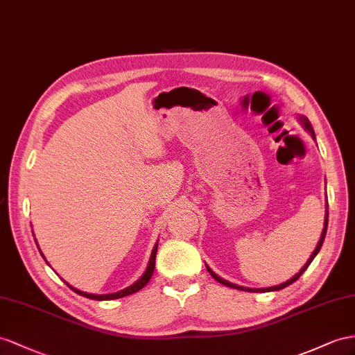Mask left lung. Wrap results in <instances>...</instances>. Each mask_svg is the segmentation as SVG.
I'll return each instance as SVG.
<instances>
[{
	"mask_svg": "<svg viewBox=\"0 0 355 355\" xmlns=\"http://www.w3.org/2000/svg\"><path fill=\"white\" fill-rule=\"evenodd\" d=\"M300 123L303 124V127L304 129L307 130V132H311V135H312V138L315 139V132H313V129H312V125H311V123H309V120L306 116H303V115H300ZM327 226H329V205H325V219H324V230H322V234H321V239H320V241H318V244H316V248H315V250L312 252V255H311V258L307 259V262L306 264L303 266V268L300 270L297 275L294 276V277H291L289 280H286V282H284V284H280V285H276V286H270V288H244V286H239V285H235V284H231V282H228V280H225V279H222V277H219L216 275V272L208 267V266H205L207 267V270L210 271V275L219 282V284H222V285H225V286H230V288H234V289H240V291H249V293H271V291H279V289H284V288H286V286H289L291 284H294V282L303 275V272L306 271V268L311 266V262L313 261V258L318 255V252L321 250V246H322V243H324V239H325V234H327Z\"/></svg>",
	"mask_w": 355,
	"mask_h": 355,
	"instance_id": "1",
	"label": "left lung"
}]
</instances>
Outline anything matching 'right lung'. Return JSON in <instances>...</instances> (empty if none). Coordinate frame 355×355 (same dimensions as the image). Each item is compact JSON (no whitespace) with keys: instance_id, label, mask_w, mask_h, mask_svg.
Returning a JSON list of instances; mask_svg holds the SVG:
<instances>
[{"instance_id":"1","label":"right lung","mask_w":355,"mask_h":355,"mask_svg":"<svg viewBox=\"0 0 355 355\" xmlns=\"http://www.w3.org/2000/svg\"><path fill=\"white\" fill-rule=\"evenodd\" d=\"M37 243V241H35ZM157 244L159 243H156L154 244V248H153V252H151V257H150V262H148V266H147V270H145V272L144 275L135 282L133 285H130V286H127V288H124V289H121V291H118V293H114V294H103V295H97V294H88V293H83V291H79V289H76V288H73V286H70L67 282H66V285L71 289V291H75L76 294H79V295H83V297H87V298H91V300H115V298H123V297H125V295H130V294H133V293H136V291H139V289H142L145 285L148 284L150 282V279H151V276H153V271H154V266H156V253H157ZM40 250V249H39ZM42 253V252H40ZM42 257H43V253H42ZM44 258V257H43ZM46 261V259H44Z\"/></svg>"}]
</instances>
